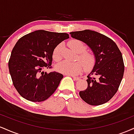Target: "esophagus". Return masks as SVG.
<instances>
[{"label":"esophagus","mask_w":134,"mask_h":134,"mask_svg":"<svg viewBox=\"0 0 134 134\" xmlns=\"http://www.w3.org/2000/svg\"><path fill=\"white\" fill-rule=\"evenodd\" d=\"M72 77L73 78V79L74 80V81H78V80L80 79L79 77H74V76H72Z\"/></svg>","instance_id":"obj_1"}]
</instances>
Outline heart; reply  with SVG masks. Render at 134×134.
Wrapping results in <instances>:
<instances>
[{"label": "heart", "mask_w": 134, "mask_h": 134, "mask_svg": "<svg viewBox=\"0 0 134 134\" xmlns=\"http://www.w3.org/2000/svg\"><path fill=\"white\" fill-rule=\"evenodd\" d=\"M68 46L70 49L78 53L77 60L80 62H70L64 60L57 65V70L60 73L66 75L74 76L79 74L83 67L86 71H90L94 67L96 63V57L94 53L87 52V45L82 41L78 40H72L68 42ZM62 44H59L55 48L53 52V58L57 62L62 58Z\"/></svg>", "instance_id": "heart-1"}]
</instances>
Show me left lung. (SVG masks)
I'll use <instances>...</instances> for the list:
<instances>
[{
  "instance_id": "8db88e82",
  "label": "left lung",
  "mask_w": 134,
  "mask_h": 134,
  "mask_svg": "<svg viewBox=\"0 0 134 134\" xmlns=\"http://www.w3.org/2000/svg\"><path fill=\"white\" fill-rule=\"evenodd\" d=\"M72 38L86 43L96 57V63L87 76V87L79 92L81 98L91 105H101L113 98L124 73L122 55L116 43L105 35L86 30L70 33Z\"/></svg>"
}]
</instances>
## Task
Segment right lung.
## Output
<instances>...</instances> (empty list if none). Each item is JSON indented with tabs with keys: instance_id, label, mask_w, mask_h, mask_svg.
Returning <instances> with one entry per match:
<instances>
[{
	"instance_id": "1",
	"label": "right lung",
	"mask_w": 134,
	"mask_h": 134,
	"mask_svg": "<svg viewBox=\"0 0 134 134\" xmlns=\"http://www.w3.org/2000/svg\"><path fill=\"white\" fill-rule=\"evenodd\" d=\"M69 38L67 33L38 30L18 41L8 66L14 86L23 98L41 102L53 94L64 76L55 71L47 73L41 70L52 68L53 50Z\"/></svg>"
}]
</instances>
